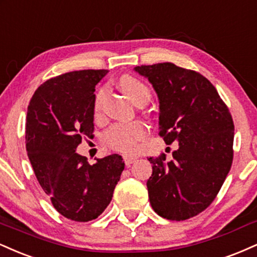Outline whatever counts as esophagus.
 Returning a JSON list of instances; mask_svg holds the SVG:
<instances>
[{
  "instance_id": "1",
  "label": "esophagus",
  "mask_w": 257,
  "mask_h": 257,
  "mask_svg": "<svg viewBox=\"0 0 257 257\" xmlns=\"http://www.w3.org/2000/svg\"><path fill=\"white\" fill-rule=\"evenodd\" d=\"M137 160V158L136 156H128V155H125L123 156V161H125V164L130 166L131 164H134V162Z\"/></svg>"
}]
</instances>
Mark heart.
<instances>
[{
    "instance_id": "heart-1",
    "label": "heart",
    "mask_w": 257,
    "mask_h": 257,
    "mask_svg": "<svg viewBox=\"0 0 257 257\" xmlns=\"http://www.w3.org/2000/svg\"><path fill=\"white\" fill-rule=\"evenodd\" d=\"M120 86L127 93V96L136 104L141 102H149L150 91L148 86L137 78L125 75L120 79ZM107 95V87H101L95 96L93 111L98 114L103 107V102ZM147 136V127L140 121L115 123L107 130L104 134V142L107 146L121 153H135L138 146Z\"/></svg>"
}]
</instances>
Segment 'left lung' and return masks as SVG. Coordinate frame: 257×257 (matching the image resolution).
I'll list each match as a JSON object with an SVG mask.
<instances>
[{"mask_svg": "<svg viewBox=\"0 0 257 257\" xmlns=\"http://www.w3.org/2000/svg\"><path fill=\"white\" fill-rule=\"evenodd\" d=\"M160 103L159 135L178 142L171 160L149 158L153 174L147 188L153 209L168 220L203 212L221 189L233 160L234 125L227 105L206 77L164 62L137 66Z\"/></svg>", "mask_w": 257, "mask_h": 257, "instance_id": "obj_1", "label": "left lung"}]
</instances>
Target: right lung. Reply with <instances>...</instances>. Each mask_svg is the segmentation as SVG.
Instances as JSON below:
<instances>
[{"mask_svg":"<svg viewBox=\"0 0 257 257\" xmlns=\"http://www.w3.org/2000/svg\"><path fill=\"white\" fill-rule=\"evenodd\" d=\"M107 69H83L51 78L33 93L26 115V150L42 189L65 218H98L113 197L123 167L117 154L89 165L75 153L93 132L95 86Z\"/></svg>","mask_w":257,"mask_h":257,"instance_id":"add662e5","label":"right lung"}]
</instances>
